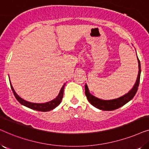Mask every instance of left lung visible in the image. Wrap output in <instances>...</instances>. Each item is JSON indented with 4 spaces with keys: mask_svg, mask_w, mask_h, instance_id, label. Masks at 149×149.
I'll return each instance as SVG.
<instances>
[{
    "mask_svg": "<svg viewBox=\"0 0 149 149\" xmlns=\"http://www.w3.org/2000/svg\"><path fill=\"white\" fill-rule=\"evenodd\" d=\"M137 55V54H136ZM138 59V74L137 77V79H136L135 84H134V87H132L131 90L128 91L127 93L125 95H122V96L118 97L116 99L113 100H105L100 99L98 97H95L94 95L91 94L89 92V88L87 87V85L85 84V95L87 96V98L89 102V103L93 107L97 108L100 110H102V111H113V110L117 109L119 108L123 107L124 104L127 103L134 97L136 95V92L138 91V87L139 86L140 83V73H141V66H140V62L139 59Z\"/></svg>",
    "mask_w": 149,
    "mask_h": 149,
    "instance_id": "1",
    "label": "left lung"
}]
</instances>
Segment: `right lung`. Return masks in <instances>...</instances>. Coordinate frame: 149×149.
<instances>
[{
    "instance_id": "right-lung-1",
    "label": "right lung",
    "mask_w": 149,
    "mask_h": 149,
    "mask_svg": "<svg viewBox=\"0 0 149 149\" xmlns=\"http://www.w3.org/2000/svg\"><path fill=\"white\" fill-rule=\"evenodd\" d=\"M10 85H11V87L12 91H13V93L14 95H15V98L17 99V100L21 104L25 106V107L29 108V109L36 110V111H42V112H46V111H49L51 110H53L55 108L58 107V106L61 103V101H62L63 95H64V89L65 85H63V86L61 88L60 92H59L58 96H57L56 98H54L52 100L49 102H47L45 103H34V102H28L25 100L22 99V97H20L19 95L17 94V93L15 92V90H14L13 86H12L11 81H10Z\"/></svg>"
}]
</instances>
